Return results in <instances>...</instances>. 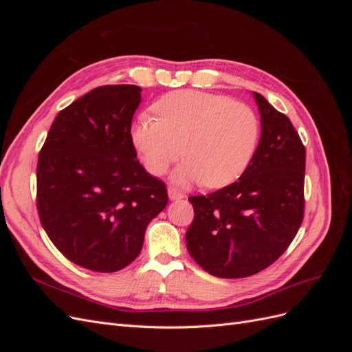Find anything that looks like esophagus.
<instances>
[{
	"label": "esophagus",
	"instance_id": "esophagus-1",
	"mask_svg": "<svg viewBox=\"0 0 352 352\" xmlns=\"http://www.w3.org/2000/svg\"><path fill=\"white\" fill-rule=\"evenodd\" d=\"M168 197H170V199H180V198H184L185 195L180 192L179 189H176L175 186H168Z\"/></svg>",
	"mask_w": 352,
	"mask_h": 352
}]
</instances>
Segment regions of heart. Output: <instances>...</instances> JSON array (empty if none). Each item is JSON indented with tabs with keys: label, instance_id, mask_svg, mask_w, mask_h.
<instances>
[{
	"label": "heart",
	"instance_id": "b5f03b06",
	"mask_svg": "<svg viewBox=\"0 0 352 352\" xmlns=\"http://www.w3.org/2000/svg\"><path fill=\"white\" fill-rule=\"evenodd\" d=\"M154 110L158 119L141 114L132 126L133 146L151 175H164L182 154L186 160L173 175L179 184L221 188L248 168L260 140L258 116L250 105L219 94L175 91Z\"/></svg>",
	"mask_w": 352,
	"mask_h": 352
}]
</instances>
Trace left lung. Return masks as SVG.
Returning a JSON list of instances; mask_svg holds the SVG:
<instances>
[{
  "instance_id": "left-lung-1",
  "label": "left lung",
  "mask_w": 352,
  "mask_h": 352,
  "mask_svg": "<svg viewBox=\"0 0 352 352\" xmlns=\"http://www.w3.org/2000/svg\"><path fill=\"white\" fill-rule=\"evenodd\" d=\"M261 138L248 168L225 188L189 197L190 257L223 279L252 276L278 260L304 219L305 146L291 120L254 92Z\"/></svg>"
}]
</instances>
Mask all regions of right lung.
Listing matches in <instances>:
<instances>
[{"label": "right lung", "instance_id": "add662e5", "mask_svg": "<svg viewBox=\"0 0 352 352\" xmlns=\"http://www.w3.org/2000/svg\"><path fill=\"white\" fill-rule=\"evenodd\" d=\"M141 91L105 85L85 94L57 114L39 151L41 225L67 260L92 272L131 264L168 201L166 184L142 167L132 142Z\"/></svg>", "mask_w": 352, "mask_h": 352}]
</instances>
